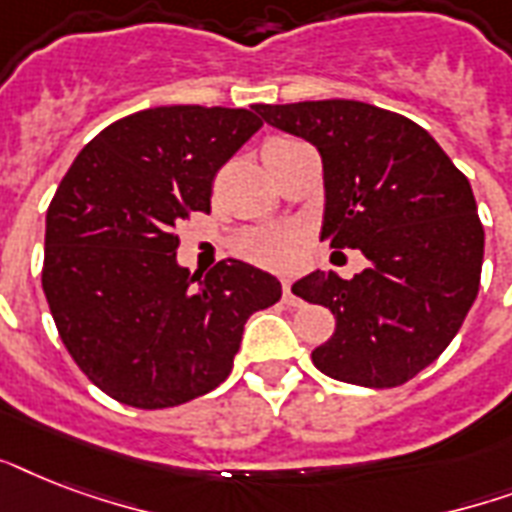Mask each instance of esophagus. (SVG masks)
Masks as SVG:
<instances>
[{
  "instance_id": "esophagus-1",
  "label": "esophagus",
  "mask_w": 512,
  "mask_h": 512,
  "mask_svg": "<svg viewBox=\"0 0 512 512\" xmlns=\"http://www.w3.org/2000/svg\"><path fill=\"white\" fill-rule=\"evenodd\" d=\"M281 300H284L287 305L300 303V297H295V292H292V284H289V281H284V284H281Z\"/></svg>"
}]
</instances>
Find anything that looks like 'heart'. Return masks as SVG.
I'll return each instance as SVG.
<instances>
[{"label": "heart", "mask_w": 512, "mask_h": 512, "mask_svg": "<svg viewBox=\"0 0 512 512\" xmlns=\"http://www.w3.org/2000/svg\"><path fill=\"white\" fill-rule=\"evenodd\" d=\"M300 236L292 228H268V231H252L239 241V252L247 260L268 268H287L295 263Z\"/></svg>", "instance_id": "1"}]
</instances>
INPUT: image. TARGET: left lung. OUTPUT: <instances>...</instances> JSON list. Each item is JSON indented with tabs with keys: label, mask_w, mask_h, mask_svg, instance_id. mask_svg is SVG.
<instances>
[{
	"label": "left lung",
	"mask_w": 512,
	"mask_h": 512,
	"mask_svg": "<svg viewBox=\"0 0 512 512\" xmlns=\"http://www.w3.org/2000/svg\"><path fill=\"white\" fill-rule=\"evenodd\" d=\"M255 111L319 148L321 241L369 260L350 281L313 271L292 287L337 321L313 364L364 388L404 385L444 353L478 295L484 225L468 177L420 124L369 103H260Z\"/></svg>",
	"instance_id": "1"
}]
</instances>
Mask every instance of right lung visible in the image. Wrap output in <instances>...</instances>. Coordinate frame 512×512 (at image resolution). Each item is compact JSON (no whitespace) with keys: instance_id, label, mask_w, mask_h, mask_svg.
<instances>
[{"instance_id":"right-lung-1","label":"right lung","mask_w":512,"mask_h":512,"mask_svg":"<svg viewBox=\"0 0 512 512\" xmlns=\"http://www.w3.org/2000/svg\"><path fill=\"white\" fill-rule=\"evenodd\" d=\"M255 111V108H252ZM247 108L159 106L95 135L47 209L42 289L76 366L116 401L167 409L231 374L244 324L281 284L241 260L177 265L175 228L209 212L217 170L263 122Z\"/></svg>"}]
</instances>
